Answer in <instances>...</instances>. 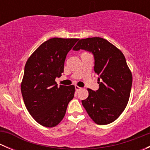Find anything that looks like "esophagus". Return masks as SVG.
<instances>
[{"label": "esophagus", "mask_w": 150, "mask_h": 150, "mask_svg": "<svg viewBox=\"0 0 150 150\" xmlns=\"http://www.w3.org/2000/svg\"><path fill=\"white\" fill-rule=\"evenodd\" d=\"M75 90H76V91H79L80 90H81V89H82V88L79 87V86H75Z\"/></svg>", "instance_id": "1"}]
</instances>
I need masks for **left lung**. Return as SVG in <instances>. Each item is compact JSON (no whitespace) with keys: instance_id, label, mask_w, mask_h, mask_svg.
<instances>
[{"instance_id":"left-lung-1","label":"left lung","mask_w":150,"mask_h":150,"mask_svg":"<svg viewBox=\"0 0 150 150\" xmlns=\"http://www.w3.org/2000/svg\"><path fill=\"white\" fill-rule=\"evenodd\" d=\"M72 49L92 53L94 71L99 75V89L88 88V96L82 100L84 108L98 125L111 123L125 110L132 86V75L123 54L99 37L81 39Z\"/></svg>"}]
</instances>
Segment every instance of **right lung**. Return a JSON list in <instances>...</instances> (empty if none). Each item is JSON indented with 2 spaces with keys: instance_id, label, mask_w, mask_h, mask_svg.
<instances>
[{
  "instance_id": "1",
  "label": "right lung",
  "mask_w": 150,
  "mask_h": 150,
  "mask_svg": "<svg viewBox=\"0 0 150 150\" xmlns=\"http://www.w3.org/2000/svg\"><path fill=\"white\" fill-rule=\"evenodd\" d=\"M77 38H53L42 43L25 67L21 91L32 117L43 126L58 125L75 94L74 86H58L56 78L64 72L67 54Z\"/></svg>"
}]
</instances>
